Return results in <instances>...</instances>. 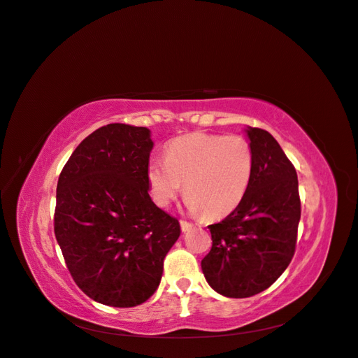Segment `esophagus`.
Returning a JSON list of instances; mask_svg holds the SVG:
<instances>
[{
	"label": "esophagus",
	"mask_w": 358,
	"mask_h": 358,
	"mask_svg": "<svg viewBox=\"0 0 358 358\" xmlns=\"http://www.w3.org/2000/svg\"><path fill=\"white\" fill-rule=\"evenodd\" d=\"M194 227L193 224H189V222H187V221H180V229H182V231H188V230H192Z\"/></svg>",
	"instance_id": "obj_1"
}]
</instances>
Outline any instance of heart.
I'll use <instances>...</instances> for the list:
<instances>
[{
	"instance_id": "heart-1",
	"label": "heart",
	"mask_w": 358,
	"mask_h": 358,
	"mask_svg": "<svg viewBox=\"0 0 358 358\" xmlns=\"http://www.w3.org/2000/svg\"><path fill=\"white\" fill-rule=\"evenodd\" d=\"M253 176V150L241 136L193 133L174 138L165 160L151 159L147 179L151 198L166 207L184 182L185 206L207 217L229 215L244 199Z\"/></svg>"
}]
</instances>
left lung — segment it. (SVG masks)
Masks as SVG:
<instances>
[{
    "instance_id": "8db88e82",
    "label": "left lung",
    "mask_w": 358,
    "mask_h": 358,
    "mask_svg": "<svg viewBox=\"0 0 358 358\" xmlns=\"http://www.w3.org/2000/svg\"><path fill=\"white\" fill-rule=\"evenodd\" d=\"M253 176L239 206L208 225L213 245L201 261L210 287L229 298H247L271 287L295 253L301 217L298 179L280 143L266 129L247 127Z\"/></svg>"
}]
</instances>
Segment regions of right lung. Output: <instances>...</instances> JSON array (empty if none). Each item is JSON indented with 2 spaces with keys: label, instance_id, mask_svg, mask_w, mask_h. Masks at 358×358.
I'll return each instance as SVG.
<instances>
[{
  "label": "right lung",
  "instance_id": "obj_1",
  "mask_svg": "<svg viewBox=\"0 0 358 358\" xmlns=\"http://www.w3.org/2000/svg\"><path fill=\"white\" fill-rule=\"evenodd\" d=\"M152 145L148 128L109 123L78 145L58 178L57 243L77 286L113 308L155 294L180 235L176 217L150 198Z\"/></svg>",
  "mask_w": 358,
  "mask_h": 358
}]
</instances>
